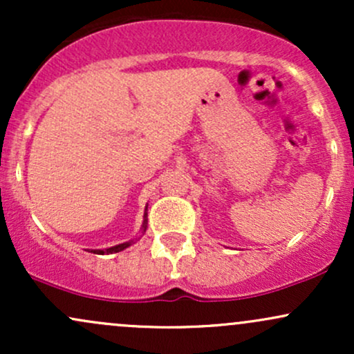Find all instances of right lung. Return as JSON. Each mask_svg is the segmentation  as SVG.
Instances as JSON below:
<instances>
[{
	"instance_id": "1",
	"label": "right lung",
	"mask_w": 354,
	"mask_h": 354,
	"mask_svg": "<svg viewBox=\"0 0 354 354\" xmlns=\"http://www.w3.org/2000/svg\"><path fill=\"white\" fill-rule=\"evenodd\" d=\"M146 211H148V206H146V208H145L143 225H141V234H145L146 228H148V213H146ZM140 238H141V236H140ZM140 238L129 239V241L121 243V245H116V246H111V248H104V250H91V253H95V254H113V253H120V251H123V250H126V248H128V246H131L133 243H136Z\"/></svg>"
}]
</instances>
